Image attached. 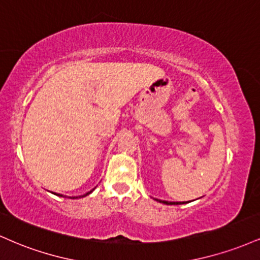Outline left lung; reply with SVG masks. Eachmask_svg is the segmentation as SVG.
Listing matches in <instances>:
<instances>
[{
    "instance_id": "1",
    "label": "left lung",
    "mask_w": 260,
    "mask_h": 260,
    "mask_svg": "<svg viewBox=\"0 0 260 260\" xmlns=\"http://www.w3.org/2000/svg\"><path fill=\"white\" fill-rule=\"evenodd\" d=\"M157 201V199H156ZM160 203H164V204H168V205H172V204H183L184 202H165V201H159ZM187 203V202H186Z\"/></svg>"
}]
</instances>
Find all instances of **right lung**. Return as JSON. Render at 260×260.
<instances>
[{
	"label": "right lung",
	"mask_w": 260,
	"mask_h": 260,
	"mask_svg": "<svg viewBox=\"0 0 260 260\" xmlns=\"http://www.w3.org/2000/svg\"><path fill=\"white\" fill-rule=\"evenodd\" d=\"M90 193H91V190H90V192H88V193H86V194H85V196H88V194H90ZM57 196H61V194H57Z\"/></svg>",
	"instance_id": "right-lung-1"
}]
</instances>
